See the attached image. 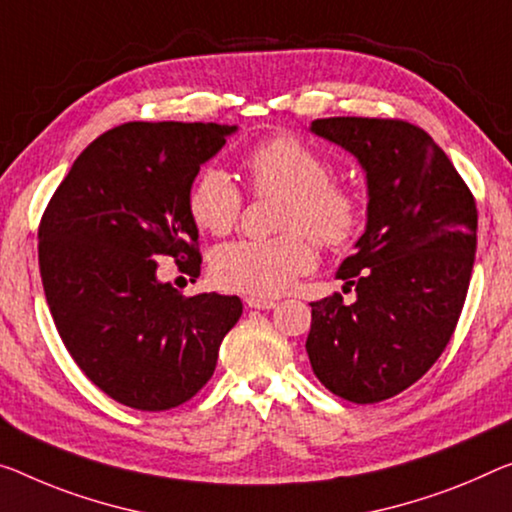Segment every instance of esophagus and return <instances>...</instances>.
Masks as SVG:
<instances>
[{
    "label": "esophagus",
    "instance_id": "esophagus-1",
    "mask_svg": "<svg viewBox=\"0 0 512 512\" xmlns=\"http://www.w3.org/2000/svg\"><path fill=\"white\" fill-rule=\"evenodd\" d=\"M245 302L249 309H261V311H270L277 306V302L274 300H265V297H245Z\"/></svg>",
    "mask_w": 512,
    "mask_h": 512
}]
</instances>
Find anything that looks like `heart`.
Instances as JSON below:
<instances>
[{"label":"heart","mask_w":512,"mask_h":512,"mask_svg":"<svg viewBox=\"0 0 512 512\" xmlns=\"http://www.w3.org/2000/svg\"><path fill=\"white\" fill-rule=\"evenodd\" d=\"M242 167L254 194H283L277 226L286 233L229 242L212 254L210 270L222 288L277 297L316 263L307 232L327 249L355 238L364 215L361 196L352 185L334 180L327 157L295 135L261 141L245 155ZM242 203L238 183L219 167L201 169L187 192L192 222L212 235L235 229Z\"/></svg>","instance_id":"heart-1"}]
</instances>
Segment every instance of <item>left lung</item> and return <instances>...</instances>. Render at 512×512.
Segmentation results:
<instances>
[{"label": "left lung", "mask_w": 512, "mask_h": 512, "mask_svg": "<svg viewBox=\"0 0 512 512\" xmlns=\"http://www.w3.org/2000/svg\"><path fill=\"white\" fill-rule=\"evenodd\" d=\"M311 132L366 171L368 222L336 277L355 302H311L306 352L350 403L387 400L428 373L451 341L476 256L474 194L426 130L398 119L332 116Z\"/></svg>", "instance_id": "8db88e82"}]
</instances>
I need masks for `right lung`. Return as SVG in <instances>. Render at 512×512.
<instances>
[{"instance_id": "obj_1", "label": "right lung", "mask_w": 512, "mask_h": 512, "mask_svg": "<svg viewBox=\"0 0 512 512\" xmlns=\"http://www.w3.org/2000/svg\"><path fill=\"white\" fill-rule=\"evenodd\" d=\"M238 125L123 123L84 148L47 203L38 265L70 357L121 405L178 407L203 389L242 316L235 295L183 293L157 261L199 277L187 192Z\"/></svg>"}]
</instances>
